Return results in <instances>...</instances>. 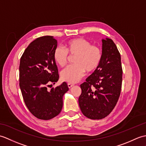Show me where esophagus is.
Returning a JSON list of instances; mask_svg holds the SVG:
<instances>
[{"label": "esophagus", "instance_id": "obj_1", "mask_svg": "<svg viewBox=\"0 0 146 146\" xmlns=\"http://www.w3.org/2000/svg\"><path fill=\"white\" fill-rule=\"evenodd\" d=\"M74 85H74V84H73V83H68V88H71V87H72V86H73Z\"/></svg>", "mask_w": 146, "mask_h": 146}]
</instances>
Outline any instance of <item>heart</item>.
Returning <instances> with one entry per match:
<instances>
[{"instance_id":"obj_1","label":"heart","mask_w":146,"mask_h":146,"mask_svg":"<svg viewBox=\"0 0 146 146\" xmlns=\"http://www.w3.org/2000/svg\"><path fill=\"white\" fill-rule=\"evenodd\" d=\"M70 57H75L74 65L64 68L61 72V78L64 82L76 83L82 78L85 71L92 73L100 66L103 56L102 49L98 46L92 44L84 38H75L65 44V49L58 46L53 52L56 63L63 67Z\"/></svg>"}]
</instances>
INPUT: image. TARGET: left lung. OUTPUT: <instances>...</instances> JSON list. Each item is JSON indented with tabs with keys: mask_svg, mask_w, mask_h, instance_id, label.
Instances as JSON below:
<instances>
[{
	"mask_svg": "<svg viewBox=\"0 0 146 146\" xmlns=\"http://www.w3.org/2000/svg\"><path fill=\"white\" fill-rule=\"evenodd\" d=\"M102 52L100 66L80 85V108L85 117L94 120L104 119L110 113L122 88L121 57L111 39H102Z\"/></svg>",
	"mask_w": 146,
	"mask_h": 146,
	"instance_id": "8db88e82",
	"label": "left lung"
}]
</instances>
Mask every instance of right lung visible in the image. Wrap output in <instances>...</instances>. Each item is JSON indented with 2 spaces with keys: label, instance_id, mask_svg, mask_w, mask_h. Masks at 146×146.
<instances>
[{
  "label": "right lung",
  "instance_id": "1",
  "mask_svg": "<svg viewBox=\"0 0 146 146\" xmlns=\"http://www.w3.org/2000/svg\"><path fill=\"white\" fill-rule=\"evenodd\" d=\"M57 41L46 36L31 42L22 55L19 64V86L26 107L34 116L49 120L57 116L63 108V97L68 91L63 82L48 90L51 83L59 79L53 58Z\"/></svg>",
  "mask_w": 146,
  "mask_h": 146
}]
</instances>
